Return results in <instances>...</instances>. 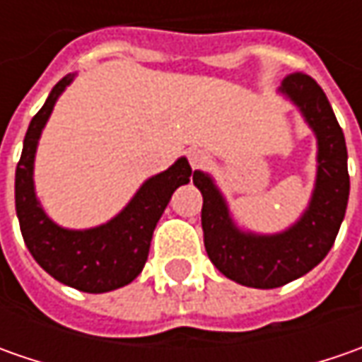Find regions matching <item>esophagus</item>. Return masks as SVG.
<instances>
[{"instance_id": "1", "label": "esophagus", "mask_w": 362, "mask_h": 362, "mask_svg": "<svg viewBox=\"0 0 362 362\" xmlns=\"http://www.w3.org/2000/svg\"><path fill=\"white\" fill-rule=\"evenodd\" d=\"M189 163H191V167H193V169H203V167L209 163V155H207L205 151L193 148V151L189 153Z\"/></svg>"}]
</instances>
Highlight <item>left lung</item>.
<instances>
[{"instance_id":"8db88e82","label":"left lung","mask_w":362,"mask_h":362,"mask_svg":"<svg viewBox=\"0 0 362 362\" xmlns=\"http://www.w3.org/2000/svg\"><path fill=\"white\" fill-rule=\"evenodd\" d=\"M280 92L298 106L318 141V167L306 211L288 230L272 235L242 231L214 179L193 173L202 191V228L207 256L217 270L250 288H280L318 266L332 247L349 203L346 143L325 90L308 74L284 78Z\"/></svg>"}]
</instances>
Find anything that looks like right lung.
Here are the masks:
<instances>
[{
  "label": "right lung",
  "instance_id": "right-lung-1",
  "mask_svg": "<svg viewBox=\"0 0 362 362\" xmlns=\"http://www.w3.org/2000/svg\"><path fill=\"white\" fill-rule=\"evenodd\" d=\"M72 80L74 74H68L52 88L28 127L16 167V211L30 254L52 278L82 292L103 294L131 284L143 272L157 221L175 189L189 183L191 165L181 157L167 171L146 179L119 216L98 228L66 230L54 223L35 197L34 159L52 108Z\"/></svg>",
  "mask_w": 362,
  "mask_h": 362
}]
</instances>
